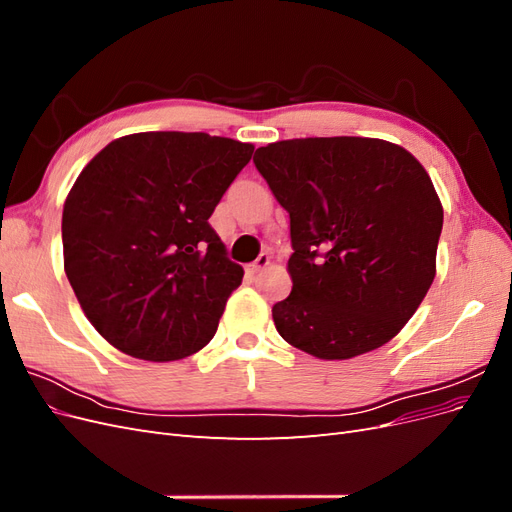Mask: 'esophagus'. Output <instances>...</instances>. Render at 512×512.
Masks as SVG:
<instances>
[{"label":"esophagus","mask_w":512,"mask_h":512,"mask_svg":"<svg viewBox=\"0 0 512 512\" xmlns=\"http://www.w3.org/2000/svg\"><path fill=\"white\" fill-rule=\"evenodd\" d=\"M269 262H271V256H269V254H260V256L252 262V265L247 267V271H250V273H260L262 269H265V267L269 265Z\"/></svg>","instance_id":"1"}]
</instances>
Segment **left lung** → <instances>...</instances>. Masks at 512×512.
Masks as SVG:
<instances>
[{"mask_svg": "<svg viewBox=\"0 0 512 512\" xmlns=\"http://www.w3.org/2000/svg\"><path fill=\"white\" fill-rule=\"evenodd\" d=\"M254 164L290 215L292 292L275 329L318 359L393 339L436 275L444 211L425 168L380 138H294Z\"/></svg>", "mask_w": 512, "mask_h": 512, "instance_id": "1", "label": "left lung"}]
</instances>
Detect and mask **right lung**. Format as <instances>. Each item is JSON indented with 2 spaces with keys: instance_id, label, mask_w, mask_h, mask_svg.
<instances>
[{
  "instance_id": "add662e5",
  "label": "right lung",
  "mask_w": 512,
  "mask_h": 512,
  "mask_svg": "<svg viewBox=\"0 0 512 512\" xmlns=\"http://www.w3.org/2000/svg\"><path fill=\"white\" fill-rule=\"evenodd\" d=\"M252 153L205 132H141L83 168L61 218L64 267L108 344L177 361L211 342L243 269L209 218Z\"/></svg>"
}]
</instances>
